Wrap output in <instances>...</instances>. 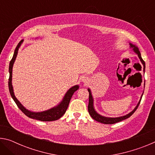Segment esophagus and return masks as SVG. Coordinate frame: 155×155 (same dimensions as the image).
Returning <instances> with one entry per match:
<instances>
[{"mask_svg":"<svg viewBox=\"0 0 155 155\" xmlns=\"http://www.w3.org/2000/svg\"><path fill=\"white\" fill-rule=\"evenodd\" d=\"M82 81H83V82H84V83H87V78H83V79H82Z\"/></svg>","mask_w":155,"mask_h":155,"instance_id":"esophagus-1","label":"esophagus"}]
</instances>
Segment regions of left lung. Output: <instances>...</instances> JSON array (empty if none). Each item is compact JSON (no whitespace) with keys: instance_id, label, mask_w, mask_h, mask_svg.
I'll return each instance as SVG.
<instances>
[{"instance_id":"8db88e82","label":"left lung","mask_w":155,"mask_h":155,"mask_svg":"<svg viewBox=\"0 0 155 155\" xmlns=\"http://www.w3.org/2000/svg\"><path fill=\"white\" fill-rule=\"evenodd\" d=\"M130 48H133V51L135 52V53H137V54L139 57V58H140V61L141 62V64H143V72L145 71V68H146V65H145V61H143L141 58V53L140 51H139V48H137V46L135 45H133L131 43H130ZM88 91H89V104H88V111H89V114L91 115V117H92L94 120H95L97 122H99L101 123H103V124H115V123H117V122H119L120 121H122V120H126L130 116H131L133 114H134V112L137 110V107L140 105V103L141 102V98H142V96L143 94L141 95V99L140 101H139V103L137 104V105L136 106L135 108L129 114L124 115V116H122V117H104L103 115H101L100 114H98V113H97L95 109L94 108V99H93V97L92 95H91V92L90 89H88Z\"/></svg>"}]
</instances>
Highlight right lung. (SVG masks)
<instances>
[{
	"label": "right lung",
	"instance_id": "add662e5",
	"mask_svg": "<svg viewBox=\"0 0 155 155\" xmlns=\"http://www.w3.org/2000/svg\"><path fill=\"white\" fill-rule=\"evenodd\" d=\"M22 42H23V40H21L20 42L18 43V46L15 49L14 56H13L11 61L9 63V78L8 84H9V90L10 94H11L12 98L14 99L15 104H17L18 108L24 113L27 116L30 117V118L40 120V121H43V122H51V121H54V120H58L60 118V117H62L65 113V111H66L68 105H69L70 99H71L73 94L74 93V91H76L78 90L79 87H78V85L73 86L72 87L70 88V90L67 91L64 99H63V101L60 103L59 104H58V105L56 106L55 107H53V108L47 110V111H44L42 112H32V111H28V110H27V109H25V107L22 105V104L18 101V100L15 98L14 93V90H13L12 83L13 65H14L15 58H16L17 57L18 49H19L21 44Z\"/></svg>",
	"mask_w": 155,
	"mask_h": 155
}]
</instances>
